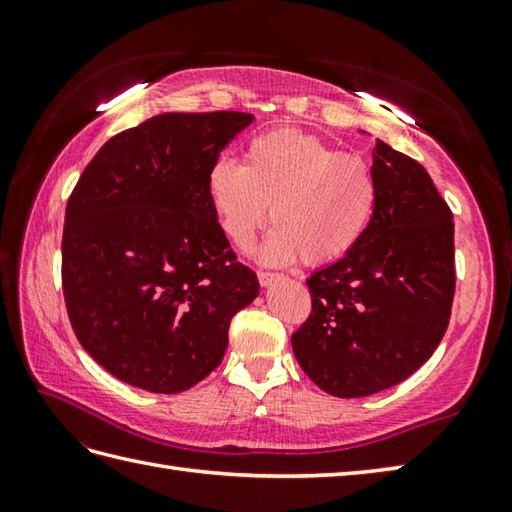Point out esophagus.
<instances>
[{"label":"esophagus","instance_id":"1","mask_svg":"<svg viewBox=\"0 0 512 512\" xmlns=\"http://www.w3.org/2000/svg\"><path fill=\"white\" fill-rule=\"evenodd\" d=\"M277 277H279L277 273H268V270H259V273H257V279H259V284H262V286H270Z\"/></svg>","mask_w":512,"mask_h":512}]
</instances>
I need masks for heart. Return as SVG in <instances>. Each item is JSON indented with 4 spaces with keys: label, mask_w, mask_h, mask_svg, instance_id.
I'll use <instances>...</instances> for the list:
<instances>
[{
    "label": "heart",
    "mask_w": 512,
    "mask_h": 512,
    "mask_svg": "<svg viewBox=\"0 0 512 512\" xmlns=\"http://www.w3.org/2000/svg\"><path fill=\"white\" fill-rule=\"evenodd\" d=\"M206 191L222 231L246 248L270 220L273 231L259 248L266 264L310 266L336 262L365 237L378 204V184L369 162L297 129L255 136L242 165L213 162Z\"/></svg>",
    "instance_id": "b5f03b06"
}]
</instances>
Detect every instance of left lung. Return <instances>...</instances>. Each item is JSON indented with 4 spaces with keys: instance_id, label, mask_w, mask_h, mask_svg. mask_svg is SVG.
Returning a JSON list of instances; mask_svg holds the SVG:
<instances>
[{
    "instance_id": "obj_1",
    "label": "left lung",
    "mask_w": 512,
    "mask_h": 512,
    "mask_svg": "<svg viewBox=\"0 0 512 512\" xmlns=\"http://www.w3.org/2000/svg\"><path fill=\"white\" fill-rule=\"evenodd\" d=\"M378 204L365 237L306 281L292 352L323 391L361 398L409 378L449 328L453 213L420 162L376 140Z\"/></svg>"
}]
</instances>
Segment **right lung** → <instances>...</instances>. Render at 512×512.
<instances>
[{
    "instance_id": "add662e5",
    "label": "right lung",
    "mask_w": 512,
    "mask_h": 512,
    "mask_svg": "<svg viewBox=\"0 0 512 512\" xmlns=\"http://www.w3.org/2000/svg\"><path fill=\"white\" fill-rule=\"evenodd\" d=\"M253 114H160L112 136L65 206L63 297L96 363L127 385L178 394L222 363L235 314L259 295L206 191Z\"/></svg>"
}]
</instances>
